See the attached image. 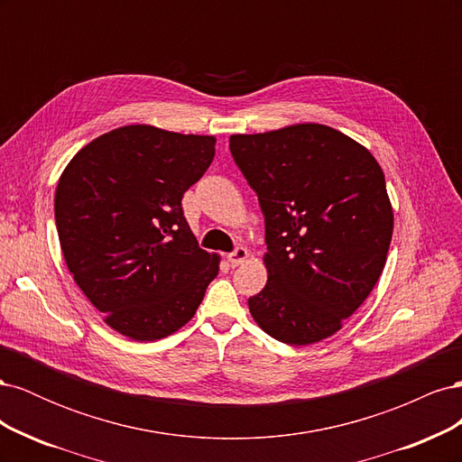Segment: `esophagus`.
<instances>
[{"label": "esophagus", "mask_w": 462, "mask_h": 462, "mask_svg": "<svg viewBox=\"0 0 462 462\" xmlns=\"http://www.w3.org/2000/svg\"><path fill=\"white\" fill-rule=\"evenodd\" d=\"M248 258V250L245 246H236L231 254H227V260L231 265H241Z\"/></svg>", "instance_id": "1"}]
</instances>
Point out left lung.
<instances>
[{
  "label": "left lung",
  "mask_w": 462,
  "mask_h": 462,
  "mask_svg": "<svg viewBox=\"0 0 462 462\" xmlns=\"http://www.w3.org/2000/svg\"><path fill=\"white\" fill-rule=\"evenodd\" d=\"M258 194L268 282L248 299L256 324L287 345L331 337L380 279L393 235L385 177L372 153L319 123L231 134Z\"/></svg>",
  "instance_id": "8db88e82"
}]
</instances>
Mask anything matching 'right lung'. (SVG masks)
Returning a JSON list of instances; mask_svg holds the SVG:
<instances>
[{
	"label": "right lung",
	"mask_w": 462,
	"mask_h": 462,
	"mask_svg": "<svg viewBox=\"0 0 462 462\" xmlns=\"http://www.w3.org/2000/svg\"><path fill=\"white\" fill-rule=\"evenodd\" d=\"M214 153L216 136L127 125L80 148L60 177L53 208L67 268L125 337L156 341L183 328L219 272L180 208Z\"/></svg>",
	"instance_id": "add662e5"
}]
</instances>
